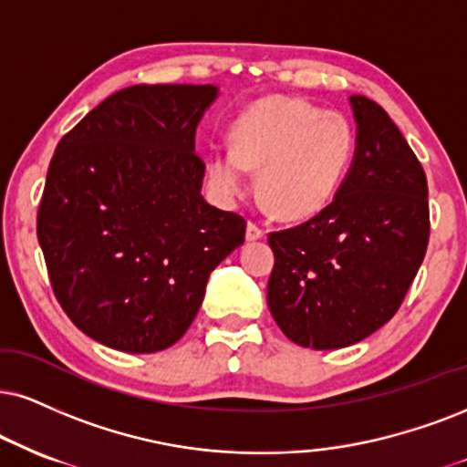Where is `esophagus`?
Returning a JSON list of instances; mask_svg holds the SVG:
<instances>
[{"label": "esophagus", "instance_id": "34e87169", "mask_svg": "<svg viewBox=\"0 0 467 467\" xmlns=\"http://www.w3.org/2000/svg\"><path fill=\"white\" fill-rule=\"evenodd\" d=\"M262 238H264V229L255 221H249V224H246V240L253 243V240H262Z\"/></svg>", "mask_w": 467, "mask_h": 467}]
</instances>
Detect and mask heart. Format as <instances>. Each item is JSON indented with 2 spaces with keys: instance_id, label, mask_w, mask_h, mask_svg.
Listing matches in <instances>:
<instances>
[{
  "instance_id": "obj_1",
  "label": "heart",
  "mask_w": 467,
  "mask_h": 467,
  "mask_svg": "<svg viewBox=\"0 0 467 467\" xmlns=\"http://www.w3.org/2000/svg\"><path fill=\"white\" fill-rule=\"evenodd\" d=\"M234 151L210 158V180L224 197H240L246 169L260 171L264 205L284 221L325 210L347 180L357 151L353 123L296 97H266L232 128Z\"/></svg>"
}]
</instances>
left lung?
Here are the masks:
<instances>
[{
  "label": "left lung",
  "mask_w": 467,
  "mask_h": 467,
  "mask_svg": "<svg viewBox=\"0 0 467 467\" xmlns=\"http://www.w3.org/2000/svg\"><path fill=\"white\" fill-rule=\"evenodd\" d=\"M357 151L325 210L268 234V309L295 344L344 348L399 312L429 244L422 164L379 103L350 97Z\"/></svg>",
  "instance_id": "1"
}]
</instances>
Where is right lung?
<instances>
[{
	"label": "right lung",
	"mask_w": 467,
	"mask_h": 467,
	"mask_svg": "<svg viewBox=\"0 0 467 467\" xmlns=\"http://www.w3.org/2000/svg\"><path fill=\"white\" fill-rule=\"evenodd\" d=\"M212 84H138L103 99L57 142L36 234L57 303L123 353L172 347L246 221L201 197L194 131Z\"/></svg>",
	"instance_id": "obj_1"
}]
</instances>
